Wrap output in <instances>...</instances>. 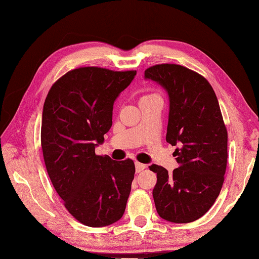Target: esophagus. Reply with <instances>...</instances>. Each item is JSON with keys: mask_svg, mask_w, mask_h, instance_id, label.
<instances>
[{"mask_svg": "<svg viewBox=\"0 0 259 259\" xmlns=\"http://www.w3.org/2000/svg\"><path fill=\"white\" fill-rule=\"evenodd\" d=\"M136 171L137 172H141L142 170H144L146 168V164L144 163H140V162H136Z\"/></svg>", "mask_w": 259, "mask_h": 259, "instance_id": "34e87169", "label": "esophagus"}]
</instances>
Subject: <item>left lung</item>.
Returning <instances> with one entry per match:
<instances>
[{
	"instance_id": "1",
	"label": "left lung",
	"mask_w": 259,
	"mask_h": 259,
	"mask_svg": "<svg viewBox=\"0 0 259 259\" xmlns=\"http://www.w3.org/2000/svg\"><path fill=\"white\" fill-rule=\"evenodd\" d=\"M145 79L168 93L166 140L179 146L171 174L157 164L152 196L159 216L176 224L195 222L216 201L227 166V130L217 97L209 82L178 64H158L145 71Z\"/></svg>"
}]
</instances>
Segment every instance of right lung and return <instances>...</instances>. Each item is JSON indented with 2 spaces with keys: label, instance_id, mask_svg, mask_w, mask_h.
Masks as SVG:
<instances>
[{
  "label": "right lung",
  "instance_id": "right-lung-1",
  "mask_svg": "<svg viewBox=\"0 0 259 259\" xmlns=\"http://www.w3.org/2000/svg\"><path fill=\"white\" fill-rule=\"evenodd\" d=\"M136 71L87 67L69 71L43 106L41 146L51 183L76 221L109 226L122 217L135 177L131 159L97 156L112 125L113 103Z\"/></svg>",
  "mask_w": 259,
  "mask_h": 259
}]
</instances>
